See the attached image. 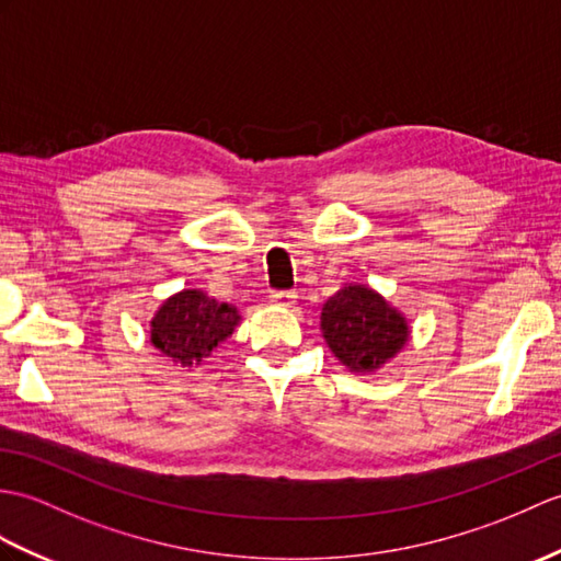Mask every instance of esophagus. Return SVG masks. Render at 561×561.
<instances>
[{"label": "esophagus", "instance_id": "obj_1", "mask_svg": "<svg viewBox=\"0 0 561 561\" xmlns=\"http://www.w3.org/2000/svg\"><path fill=\"white\" fill-rule=\"evenodd\" d=\"M296 294L294 291H272L270 294V301L275 306H282V308H291L296 304Z\"/></svg>", "mask_w": 561, "mask_h": 561}]
</instances>
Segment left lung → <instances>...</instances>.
I'll return each mask as SVG.
<instances>
[{
    "instance_id": "8db88e82",
    "label": "left lung",
    "mask_w": 561,
    "mask_h": 561,
    "mask_svg": "<svg viewBox=\"0 0 561 561\" xmlns=\"http://www.w3.org/2000/svg\"><path fill=\"white\" fill-rule=\"evenodd\" d=\"M320 332L336 360L356 375H373L407 346V316L368 284H344L320 312Z\"/></svg>"
}]
</instances>
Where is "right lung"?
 Listing matches in <instances>:
<instances>
[{
  "instance_id": "1",
  "label": "right lung",
  "mask_w": 561,
  "mask_h": 561,
  "mask_svg": "<svg viewBox=\"0 0 561 561\" xmlns=\"http://www.w3.org/2000/svg\"><path fill=\"white\" fill-rule=\"evenodd\" d=\"M239 310L201 289L169 296L150 320V344L181 368L201 366L239 328Z\"/></svg>"
}]
</instances>
